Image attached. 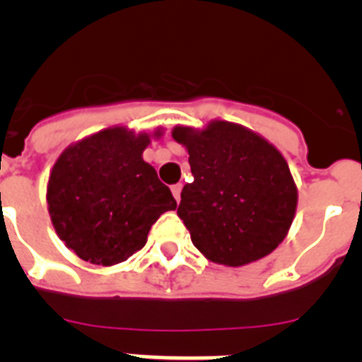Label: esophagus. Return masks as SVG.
I'll use <instances>...</instances> for the list:
<instances>
[{
	"label": "esophagus",
	"instance_id": "esophagus-1",
	"mask_svg": "<svg viewBox=\"0 0 362 362\" xmlns=\"http://www.w3.org/2000/svg\"><path fill=\"white\" fill-rule=\"evenodd\" d=\"M181 188H183V185L181 183H177V185H174V187H172V194H174V197H175V201H181Z\"/></svg>",
	"mask_w": 362,
	"mask_h": 362
}]
</instances>
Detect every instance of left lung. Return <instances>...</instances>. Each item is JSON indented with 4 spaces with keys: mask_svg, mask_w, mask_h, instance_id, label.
I'll use <instances>...</instances> for the list:
<instances>
[{
    "mask_svg": "<svg viewBox=\"0 0 362 362\" xmlns=\"http://www.w3.org/2000/svg\"><path fill=\"white\" fill-rule=\"evenodd\" d=\"M188 150L194 181L181 192L177 216L206 259L243 267L284 239L297 206V188L276 146L252 130L214 121L201 132L175 127Z\"/></svg>",
    "mask_w": 362,
    "mask_h": 362,
    "instance_id": "1",
    "label": "left lung"
}]
</instances>
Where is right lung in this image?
I'll return each mask as SVG.
<instances>
[{
    "label": "right lung",
    "mask_w": 362,
    "mask_h": 362,
    "mask_svg": "<svg viewBox=\"0 0 362 362\" xmlns=\"http://www.w3.org/2000/svg\"><path fill=\"white\" fill-rule=\"evenodd\" d=\"M148 143L146 134L107 129L69 146L54 165L47 188L50 219L83 261L123 263L145 246L158 217L177 206L170 188L143 161Z\"/></svg>",
    "instance_id": "obj_1"
}]
</instances>
